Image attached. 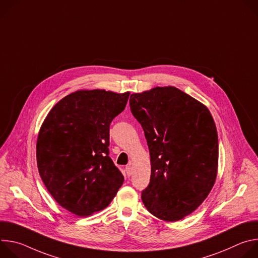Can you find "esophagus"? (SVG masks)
<instances>
[{
	"label": "esophagus",
	"mask_w": 258,
	"mask_h": 258,
	"mask_svg": "<svg viewBox=\"0 0 258 258\" xmlns=\"http://www.w3.org/2000/svg\"><path fill=\"white\" fill-rule=\"evenodd\" d=\"M125 171H126V174H127L128 176L132 175V173H133V166H132L131 164L126 165V166H125Z\"/></svg>",
	"instance_id": "34e87169"
}]
</instances>
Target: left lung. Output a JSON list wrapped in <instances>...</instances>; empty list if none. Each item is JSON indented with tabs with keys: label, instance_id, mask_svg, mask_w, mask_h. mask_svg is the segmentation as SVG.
I'll return each mask as SVG.
<instances>
[{
	"label": "left lung",
	"instance_id": "8db88e82",
	"mask_svg": "<svg viewBox=\"0 0 258 258\" xmlns=\"http://www.w3.org/2000/svg\"><path fill=\"white\" fill-rule=\"evenodd\" d=\"M130 105L150 152V183L142 201L165 222L180 220L202 204L216 179L218 138L212 115L204 104L171 86L134 93Z\"/></svg>",
	"mask_w": 258,
	"mask_h": 258
}]
</instances>
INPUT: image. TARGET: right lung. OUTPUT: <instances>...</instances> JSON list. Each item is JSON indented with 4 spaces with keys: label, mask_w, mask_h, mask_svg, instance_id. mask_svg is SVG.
Masks as SVG:
<instances>
[{
    "label": "right lung",
    "mask_w": 258,
    "mask_h": 258,
    "mask_svg": "<svg viewBox=\"0 0 258 258\" xmlns=\"http://www.w3.org/2000/svg\"><path fill=\"white\" fill-rule=\"evenodd\" d=\"M130 92L80 90L61 99L36 140V163L55 201L79 216L106 208L124 177L109 157V127Z\"/></svg>",
    "instance_id": "right-lung-1"
}]
</instances>
